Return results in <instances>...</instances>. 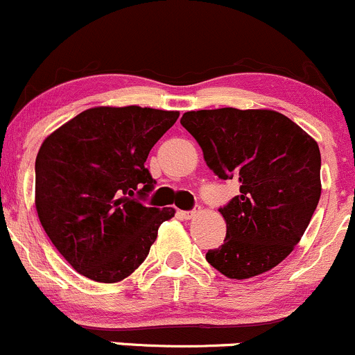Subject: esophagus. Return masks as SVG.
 Segmentation results:
<instances>
[{
  "label": "esophagus",
  "mask_w": 355,
  "mask_h": 355,
  "mask_svg": "<svg viewBox=\"0 0 355 355\" xmlns=\"http://www.w3.org/2000/svg\"><path fill=\"white\" fill-rule=\"evenodd\" d=\"M180 214H182L183 218H193L195 215L198 214V210H195V209L193 210H182Z\"/></svg>",
  "instance_id": "obj_1"
}]
</instances>
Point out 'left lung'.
Here are the masks:
<instances>
[{
	"label": "left lung",
	"instance_id": "obj_1",
	"mask_svg": "<svg viewBox=\"0 0 355 355\" xmlns=\"http://www.w3.org/2000/svg\"><path fill=\"white\" fill-rule=\"evenodd\" d=\"M180 123L222 180L240 182V193L220 214L223 243L207 260L229 279L270 270L294 250L320 198L319 145L291 118L272 110H198Z\"/></svg>",
	"mask_w": 355,
	"mask_h": 355
}]
</instances>
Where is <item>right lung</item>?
Returning <instances> with one entry per match:
<instances>
[{"instance_id": "1", "label": "right lung", "mask_w": 355, "mask_h": 355, "mask_svg": "<svg viewBox=\"0 0 355 355\" xmlns=\"http://www.w3.org/2000/svg\"><path fill=\"white\" fill-rule=\"evenodd\" d=\"M178 112L98 107L53 132L35 164L36 211L53 245L95 282L123 280L148 255L173 209L145 207L150 150Z\"/></svg>"}]
</instances>
